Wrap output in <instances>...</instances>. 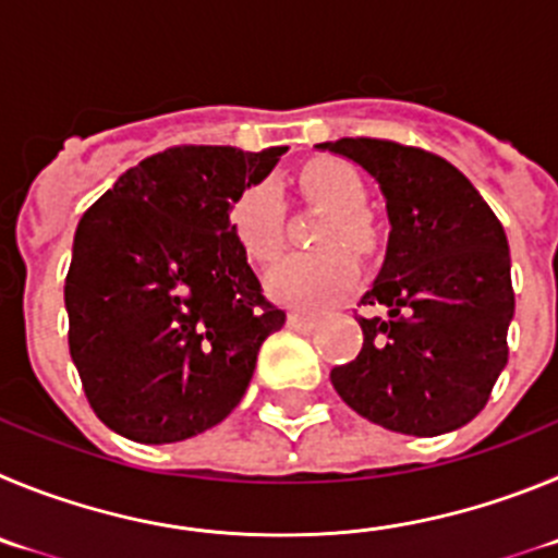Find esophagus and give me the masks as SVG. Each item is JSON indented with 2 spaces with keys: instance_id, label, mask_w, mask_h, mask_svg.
<instances>
[{
  "instance_id": "obj_1",
  "label": "esophagus",
  "mask_w": 558,
  "mask_h": 558,
  "mask_svg": "<svg viewBox=\"0 0 558 558\" xmlns=\"http://www.w3.org/2000/svg\"><path fill=\"white\" fill-rule=\"evenodd\" d=\"M286 325H289L291 330H311L316 325V319L305 314H289L286 316Z\"/></svg>"
}]
</instances>
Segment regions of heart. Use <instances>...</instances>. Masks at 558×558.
I'll use <instances>...</instances> for the list:
<instances>
[{
  "label": "heart",
  "instance_id": "obj_1",
  "mask_svg": "<svg viewBox=\"0 0 558 558\" xmlns=\"http://www.w3.org/2000/svg\"><path fill=\"white\" fill-rule=\"evenodd\" d=\"M298 189L311 205L328 214L316 244L323 253L291 255L267 275V294L298 311H323L353 289L359 278L354 255L378 247V225L366 214V185L350 163L316 160L300 172ZM230 230L255 264H272L283 253V208L272 180L250 183L230 205ZM351 252L348 254L347 250Z\"/></svg>",
  "mask_w": 558,
  "mask_h": 558
}]
</instances>
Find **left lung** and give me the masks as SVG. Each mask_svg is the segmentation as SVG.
I'll return each mask as SVG.
<instances>
[{
    "mask_svg": "<svg viewBox=\"0 0 558 558\" xmlns=\"http://www.w3.org/2000/svg\"><path fill=\"white\" fill-rule=\"evenodd\" d=\"M316 149L373 174L386 199V258L359 305L364 344L330 369L339 398L375 425L409 436L461 428L489 400L509 361L514 316L504 225L445 158L380 138Z\"/></svg>",
    "mask_w": 558,
    "mask_h": 558,
    "instance_id": "8db88e82",
    "label": "left lung"
}]
</instances>
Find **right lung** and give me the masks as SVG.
I'll list each match as a JSON object with an SVG mask.
<instances>
[{
    "instance_id": "add662e5",
    "label": "right lung",
    "mask_w": 558,
    "mask_h": 558,
    "mask_svg": "<svg viewBox=\"0 0 558 558\" xmlns=\"http://www.w3.org/2000/svg\"><path fill=\"white\" fill-rule=\"evenodd\" d=\"M286 147H172L85 210L66 275L69 353L94 414L142 445L214 428L283 328L230 230V205Z\"/></svg>"
}]
</instances>
